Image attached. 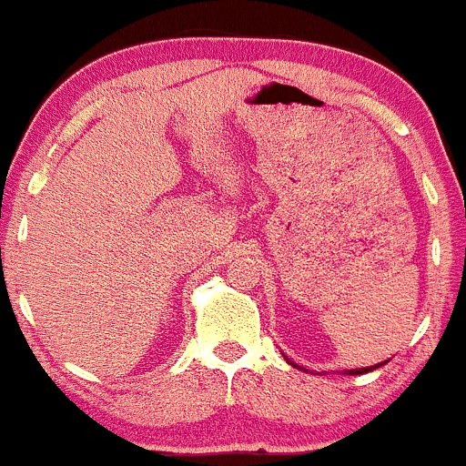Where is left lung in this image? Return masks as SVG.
<instances>
[{"label": "left lung", "instance_id": "obj_1", "mask_svg": "<svg viewBox=\"0 0 466 466\" xmlns=\"http://www.w3.org/2000/svg\"><path fill=\"white\" fill-rule=\"evenodd\" d=\"M285 360H288V358H285ZM288 362H289V360H288ZM289 365L297 367V365H294V362H289ZM380 365H385V362H380ZM380 365H376V367H380ZM376 367H365V370H349V374H367V371L376 370Z\"/></svg>", "mask_w": 466, "mask_h": 466}]
</instances>
